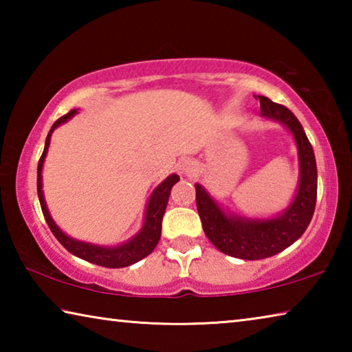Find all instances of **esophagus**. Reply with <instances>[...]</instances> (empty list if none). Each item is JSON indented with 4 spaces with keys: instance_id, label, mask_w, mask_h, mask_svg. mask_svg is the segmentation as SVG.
I'll return each mask as SVG.
<instances>
[{
    "instance_id": "obj_1",
    "label": "esophagus",
    "mask_w": 352,
    "mask_h": 352,
    "mask_svg": "<svg viewBox=\"0 0 352 352\" xmlns=\"http://www.w3.org/2000/svg\"><path fill=\"white\" fill-rule=\"evenodd\" d=\"M180 172L183 175H188V177L194 175V172H195L194 162H190V160H184V162L180 163Z\"/></svg>"
}]
</instances>
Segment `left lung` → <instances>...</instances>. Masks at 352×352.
I'll return each instance as SVG.
<instances>
[{"label": "left lung", "instance_id": "8db88e82", "mask_svg": "<svg viewBox=\"0 0 352 352\" xmlns=\"http://www.w3.org/2000/svg\"><path fill=\"white\" fill-rule=\"evenodd\" d=\"M258 99L262 115L283 122L294 133L298 146L300 188L287 211L270 220L230 217L200 184H195L197 211L208 239L222 253L250 261L270 258L300 239L311 223L317 204V163L305 129L287 107L265 96Z\"/></svg>", "mask_w": 352, "mask_h": 352}]
</instances>
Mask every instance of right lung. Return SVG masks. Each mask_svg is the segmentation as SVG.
<instances>
[{
	"mask_svg": "<svg viewBox=\"0 0 352 352\" xmlns=\"http://www.w3.org/2000/svg\"><path fill=\"white\" fill-rule=\"evenodd\" d=\"M76 113H77L76 110H71L67 113V115L58 118L57 121L52 124L50 133L46 136L45 151L38 160V169H37V192H38L41 211H43L46 223L52 231V234L56 236V239L60 242L69 253L77 256V258L93 262V264L107 267V269H121V267L132 265L135 262L146 258L147 254H151L153 252V248L157 247L160 236H162V222H163L166 206H168L170 189L178 180H180V177L175 174L168 177L157 189L153 190V194L151 195V200H148V205H147L144 226H142V230L140 231L138 236L133 237V239L129 241L127 243H124V245L115 247V248H105V247H98V245H91V243L71 239V237L62 233L60 228L54 223V220L51 219L50 212H47V208L43 199V190H41V168H43V162H45L47 147H50L51 135L54 132V129L60 126V124H63L65 121H68L69 118H73Z\"/></svg>",
	"mask_w": 352,
	"mask_h": 352,
	"instance_id": "add662e5",
	"label": "right lung"
}]
</instances>
